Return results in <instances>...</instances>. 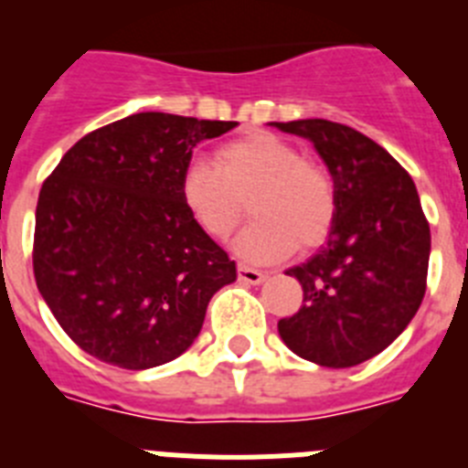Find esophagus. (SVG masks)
I'll return each mask as SVG.
<instances>
[{
  "label": "esophagus",
  "instance_id": "esophagus-1",
  "mask_svg": "<svg viewBox=\"0 0 468 468\" xmlns=\"http://www.w3.org/2000/svg\"><path fill=\"white\" fill-rule=\"evenodd\" d=\"M239 279H241L243 283L260 285L264 279H267V274L260 270H253V267H248V264H239Z\"/></svg>",
  "mask_w": 468,
  "mask_h": 468
}]
</instances>
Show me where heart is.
I'll return each mask as SVG.
<instances>
[{"label":"heart","mask_w":468,"mask_h":468,"mask_svg":"<svg viewBox=\"0 0 468 468\" xmlns=\"http://www.w3.org/2000/svg\"><path fill=\"white\" fill-rule=\"evenodd\" d=\"M180 198L210 239L229 237L248 201L255 220L239 234L234 250L255 264L279 262L295 248L321 246L335 220L328 173L267 131L220 144L215 164L189 161L180 177Z\"/></svg>","instance_id":"obj_1"}]
</instances>
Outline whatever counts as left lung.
<instances>
[{
    "mask_svg": "<svg viewBox=\"0 0 468 468\" xmlns=\"http://www.w3.org/2000/svg\"><path fill=\"white\" fill-rule=\"evenodd\" d=\"M271 126L312 140L335 187L328 241L285 271L304 300L279 321L281 340L316 366H358L408 328L427 291L431 231L420 194L394 156L351 126L328 119Z\"/></svg>",
    "mask_w": 468,
    "mask_h": 468,
    "instance_id": "left-lung-1",
    "label": "left lung"
}]
</instances>
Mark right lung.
I'll return each mask as SVG.
<instances>
[{"instance_id":"right-lung-1","label":"right lung","mask_w":468,"mask_h":468,"mask_svg":"<svg viewBox=\"0 0 468 468\" xmlns=\"http://www.w3.org/2000/svg\"><path fill=\"white\" fill-rule=\"evenodd\" d=\"M237 122L140 112L72 144L41 185L32 267L77 346L126 370L192 346L237 264L189 218L180 177L201 140Z\"/></svg>"}]
</instances>
